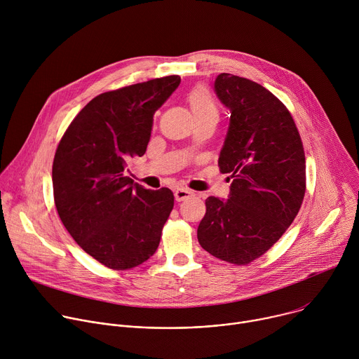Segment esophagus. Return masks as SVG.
I'll use <instances>...</instances> for the list:
<instances>
[{"instance_id": "obj_1", "label": "esophagus", "mask_w": 359, "mask_h": 359, "mask_svg": "<svg viewBox=\"0 0 359 359\" xmlns=\"http://www.w3.org/2000/svg\"><path fill=\"white\" fill-rule=\"evenodd\" d=\"M193 196V191L189 190V189H184V187H179L175 190V198L176 201H183V200H187L189 197Z\"/></svg>"}]
</instances>
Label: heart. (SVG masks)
Here are the masks:
<instances>
[{
    "label": "heart",
    "instance_id": "obj_1",
    "mask_svg": "<svg viewBox=\"0 0 359 359\" xmlns=\"http://www.w3.org/2000/svg\"><path fill=\"white\" fill-rule=\"evenodd\" d=\"M187 104L193 114L196 123L198 122H215L219 121V105L210 92L204 88H194L187 95Z\"/></svg>",
    "mask_w": 359,
    "mask_h": 359
}]
</instances>
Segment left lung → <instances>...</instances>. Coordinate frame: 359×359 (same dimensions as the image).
Returning <instances> with one entry per match:
<instances>
[{"label": "left lung", "mask_w": 359, "mask_h": 359, "mask_svg": "<svg viewBox=\"0 0 359 359\" xmlns=\"http://www.w3.org/2000/svg\"><path fill=\"white\" fill-rule=\"evenodd\" d=\"M215 92L230 111L219 166L233 182L227 200L206 198L197 238L215 257L248 264L298 215L305 193L304 147L288 109L260 83L220 74Z\"/></svg>", "instance_id": "left-lung-1"}]
</instances>
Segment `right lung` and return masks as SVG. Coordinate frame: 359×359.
Listing matches in <instances>:
<instances>
[{"label":"right lung","mask_w":359,"mask_h":359,"mask_svg":"<svg viewBox=\"0 0 359 359\" xmlns=\"http://www.w3.org/2000/svg\"><path fill=\"white\" fill-rule=\"evenodd\" d=\"M180 83L179 75L100 93L64 133L53 165L55 206L68 233L95 260L114 270L155 254L173 209L170 189H144L126 175L143 156L153 115Z\"/></svg>","instance_id":"right-lung-1"}]
</instances>
